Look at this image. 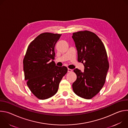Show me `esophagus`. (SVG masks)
I'll return each mask as SVG.
<instances>
[{
  "label": "esophagus",
  "instance_id": "esophagus-1",
  "mask_svg": "<svg viewBox=\"0 0 128 128\" xmlns=\"http://www.w3.org/2000/svg\"><path fill=\"white\" fill-rule=\"evenodd\" d=\"M72 72V70L71 69H68V72Z\"/></svg>",
  "mask_w": 128,
  "mask_h": 128
}]
</instances>
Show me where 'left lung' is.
<instances>
[{"instance_id": "1", "label": "left lung", "mask_w": 128, "mask_h": 128, "mask_svg": "<svg viewBox=\"0 0 128 128\" xmlns=\"http://www.w3.org/2000/svg\"><path fill=\"white\" fill-rule=\"evenodd\" d=\"M78 50V60L84 64V72L76 68L77 76L72 88L78 96L90 99L103 86L109 68L104 44L94 33L85 30L73 33L72 36Z\"/></svg>"}]
</instances>
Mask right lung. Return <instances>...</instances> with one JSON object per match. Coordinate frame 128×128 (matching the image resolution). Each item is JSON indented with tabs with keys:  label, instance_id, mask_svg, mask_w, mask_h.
<instances>
[{
	"label": "right lung",
	"instance_id": "add662e5",
	"mask_svg": "<svg viewBox=\"0 0 128 128\" xmlns=\"http://www.w3.org/2000/svg\"><path fill=\"white\" fill-rule=\"evenodd\" d=\"M61 35L48 32L40 34L29 45L23 60L27 84L33 94L41 100L56 94L68 71L66 67H58L52 61L54 46Z\"/></svg>",
	"mask_w": 128,
	"mask_h": 128
}]
</instances>
